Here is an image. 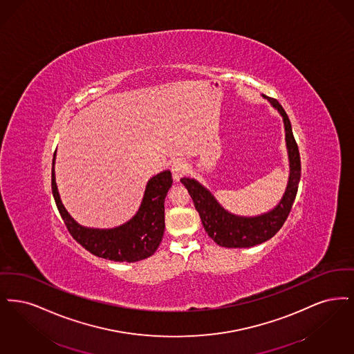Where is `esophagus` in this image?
<instances>
[{"instance_id":"obj_1","label":"esophagus","mask_w":354,"mask_h":354,"mask_svg":"<svg viewBox=\"0 0 354 354\" xmlns=\"http://www.w3.org/2000/svg\"><path fill=\"white\" fill-rule=\"evenodd\" d=\"M187 169H189V167H187V164L185 162L184 160H177V161H174V162L171 164V167H170L173 180H174L176 183H178V181L181 180V177L187 171Z\"/></svg>"}]
</instances>
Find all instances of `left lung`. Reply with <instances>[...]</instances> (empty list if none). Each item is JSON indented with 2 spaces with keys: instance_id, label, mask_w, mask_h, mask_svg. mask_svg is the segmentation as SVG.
<instances>
[{
  "instance_id": "8db88e82",
  "label": "left lung",
  "mask_w": 354,
  "mask_h": 354,
  "mask_svg": "<svg viewBox=\"0 0 354 354\" xmlns=\"http://www.w3.org/2000/svg\"><path fill=\"white\" fill-rule=\"evenodd\" d=\"M263 97L268 100L270 104L275 108L283 118L286 147L290 161V176L287 187L281 200L279 201V203L274 209L259 216H236L222 207V205L216 200L212 192L200 184L197 180L189 177L181 178V183L185 185L192 200L194 202L196 210L200 213L205 231L219 246L227 248H247L261 245L263 242L271 239L286 222L291 212L293 201L296 198L301 174V165L299 148L293 138L291 122L277 100L266 95H263Z\"/></svg>"
}]
</instances>
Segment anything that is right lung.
<instances>
[{
	"label": "right lung",
	"instance_id": "1",
	"mask_svg": "<svg viewBox=\"0 0 354 354\" xmlns=\"http://www.w3.org/2000/svg\"><path fill=\"white\" fill-rule=\"evenodd\" d=\"M55 156L57 153H54L51 169L53 196L62 219L77 243L108 261L132 263L152 257L161 243L165 229L164 202L173 184L170 170H162L149 178L140 207L129 221L112 229H93L79 225L66 210L55 183Z\"/></svg>",
	"mask_w": 354,
	"mask_h": 354
}]
</instances>
